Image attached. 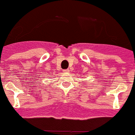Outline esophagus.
<instances>
[{
	"label": "esophagus",
	"mask_w": 135,
	"mask_h": 135,
	"mask_svg": "<svg viewBox=\"0 0 135 135\" xmlns=\"http://www.w3.org/2000/svg\"><path fill=\"white\" fill-rule=\"evenodd\" d=\"M63 73H69V71H70V70L69 69H64V70H63Z\"/></svg>",
	"instance_id": "1"
}]
</instances>
